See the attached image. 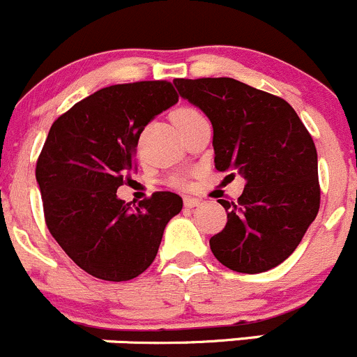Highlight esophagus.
I'll return each mask as SVG.
<instances>
[{
	"instance_id": "1",
	"label": "esophagus",
	"mask_w": 357,
	"mask_h": 357,
	"mask_svg": "<svg viewBox=\"0 0 357 357\" xmlns=\"http://www.w3.org/2000/svg\"><path fill=\"white\" fill-rule=\"evenodd\" d=\"M199 203H201V199H197V197H190V196L183 197V206L185 208H194V206H197Z\"/></svg>"
}]
</instances>
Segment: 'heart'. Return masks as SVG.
<instances>
[{"label":"heart","instance_id":"b5f03b06","mask_svg":"<svg viewBox=\"0 0 357 357\" xmlns=\"http://www.w3.org/2000/svg\"><path fill=\"white\" fill-rule=\"evenodd\" d=\"M197 116H201V114L196 111V109L182 107V109H178V111L174 114V121L175 123L189 121V119L197 118ZM168 183H170V185H174V187H187V178H185V175H172L170 180H168Z\"/></svg>","mask_w":357,"mask_h":357}]
</instances>
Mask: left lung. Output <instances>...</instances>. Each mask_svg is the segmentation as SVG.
Instances as JSON below:
<instances>
[{
    "mask_svg": "<svg viewBox=\"0 0 357 357\" xmlns=\"http://www.w3.org/2000/svg\"><path fill=\"white\" fill-rule=\"evenodd\" d=\"M174 83L210 118L215 168L245 177L238 201L218 199L227 224L210 239L211 252L236 273H266L280 266L319 211L312 137L284 98L238 79L177 77Z\"/></svg>",
    "mask_w": 357,
    "mask_h": 357,
    "instance_id": "obj_1",
    "label": "left lung"
}]
</instances>
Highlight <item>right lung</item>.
<instances>
[{
    "label": "right lung",
    "mask_w": 357,
    "mask_h": 357,
    "mask_svg": "<svg viewBox=\"0 0 357 357\" xmlns=\"http://www.w3.org/2000/svg\"><path fill=\"white\" fill-rule=\"evenodd\" d=\"M178 102L170 81L112 84L55 119L36 163L45 222L84 273L128 281L156 259L182 197L161 190L133 208L116 196L130 183L144 126Z\"/></svg>",
    "instance_id": "obj_1"
}]
</instances>
